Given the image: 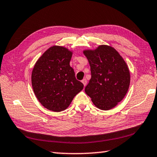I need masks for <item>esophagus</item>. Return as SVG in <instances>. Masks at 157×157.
<instances>
[{
	"mask_svg": "<svg viewBox=\"0 0 157 157\" xmlns=\"http://www.w3.org/2000/svg\"><path fill=\"white\" fill-rule=\"evenodd\" d=\"M82 84H84V86H86V85L87 80H86V79H82Z\"/></svg>",
	"mask_w": 157,
	"mask_h": 157,
	"instance_id": "esophagus-1",
	"label": "esophagus"
}]
</instances>
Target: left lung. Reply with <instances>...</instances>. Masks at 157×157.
<instances>
[{
  "label": "left lung",
  "mask_w": 157,
  "mask_h": 157,
  "mask_svg": "<svg viewBox=\"0 0 157 157\" xmlns=\"http://www.w3.org/2000/svg\"><path fill=\"white\" fill-rule=\"evenodd\" d=\"M83 53L89 61L91 73L85 93L98 109H111L128 91V66L119 52L107 45H100L94 50H84Z\"/></svg>",
  "instance_id": "left-lung-1"
}]
</instances>
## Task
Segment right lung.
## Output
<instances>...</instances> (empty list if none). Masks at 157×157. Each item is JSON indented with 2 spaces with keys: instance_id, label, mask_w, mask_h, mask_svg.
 Instances as JSON below:
<instances>
[{
  "instance_id": "obj_1",
  "label": "right lung",
  "mask_w": 157,
  "mask_h": 157,
  "mask_svg": "<svg viewBox=\"0 0 157 157\" xmlns=\"http://www.w3.org/2000/svg\"><path fill=\"white\" fill-rule=\"evenodd\" d=\"M73 51L53 46L39 58L32 72V86L39 102L47 109L59 112L68 107L83 89L70 66Z\"/></svg>"
}]
</instances>
